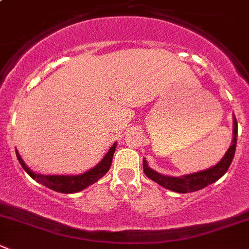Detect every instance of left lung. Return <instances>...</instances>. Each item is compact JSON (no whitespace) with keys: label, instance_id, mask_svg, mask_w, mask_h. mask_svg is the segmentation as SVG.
I'll list each match as a JSON object with an SVG mask.
<instances>
[{"label":"left lung","instance_id":"obj_1","mask_svg":"<svg viewBox=\"0 0 249 249\" xmlns=\"http://www.w3.org/2000/svg\"><path fill=\"white\" fill-rule=\"evenodd\" d=\"M232 133H234V136H232L231 146L229 147L227 153L221 159V161L213 167L208 168L205 171H200V172L192 173V175L181 176V177H170V176L160 175V173L149 168L146 160H143V172H145L147 177L156 181L159 185H161L162 188L171 190V191L179 192V194H188V192H194L205 188L209 184H213V181L218 180L231 166L235 154V149H236L237 141V122L235 117L234 132Z\"/></svg>","mask_w":249,"mask_h":249}]
</instances>
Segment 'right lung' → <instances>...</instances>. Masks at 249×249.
I'll return each instance as SVG.
<instances>
[{
  "label": "right lung",
  "instance_id": "right-lung-1",
  "mask_svg": "<svg viewBox=\"0 0 249 249\" xmlns=\"http://www.w3.org/2000/svg\"><path fill=\"white\" fill-rule=\"evenodd\" d=\"M115 148H116V142L110 147L108 153L104 156V158L101 160V162H98V165H96L95 167L91 168L88 172L83 173L79 176H44V175H38V173H34L33 171H31L26 166V164L23 162V160L21 159L20 154L17 152V157L18 162L21 164L23 170L31 176L32 178L36 179V181L42 185L47 186L51 190H54L57 192H63V194H73V192H78L81 190L88 188L91 184L96 183L100 178H102L104 175L109 171V168L111 166V161H113V156Z\"/></svg>",
  "mask_w": 249,
  "mask_h": 249
}]
</instances>
